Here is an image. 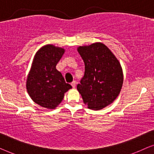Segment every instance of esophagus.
<instances>
[{
    "mask_svg": "<svg viewBox=\"0 0 154 154\" xmlns=\"http://www.w3.org/2000/svg\"><path fill=\"white\" fill-rule=\"evenodd\" d=\"M71 86H72V87L74 88L75 87V85H76V82H75V81H73L72 83H71Z\"/></svg>",
    "mask_w": 154,
    "mask_h": 154,
    "instance_id": "1",
    "label": "esophagus"
}]
</instances>
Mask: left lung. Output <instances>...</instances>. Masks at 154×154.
Returning <instances> with one entry per match:
<instances>
[{
  "mask_svg": "<svg viewBox=\"0 0 154 154\" xmlns=\"http://www.w3.org/2000/svg\"><path fill=\"white\" fill-rule=\"evenodd\" d=\"M78 52L85 63V73L77 90L88 109L100 110L111 104L121 92L123 83L121 66L102 43L80 46Z\"/></svg>",
  "mask_w": 154,
  "mask_h": 154,
  "instance_id": "obj_1",
  "label": "left lung"
}]
</instances>
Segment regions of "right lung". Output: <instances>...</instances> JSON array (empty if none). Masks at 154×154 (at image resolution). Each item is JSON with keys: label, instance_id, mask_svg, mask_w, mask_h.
Wrapping results in <instances>:
<instances>
[{"label": "right lung", "instance_id": "add662e5", "mask_svg": "<svg viewBox=\"0 0 154 154\" xmlns=\"http://www.w3.org/2000/svg\"><path fill=\"white\" fill-rule=\"evenodd\" d=\"M64 49L46 45L36 52L27 77L26 90L32 100L45 108L55 109L71 85L66 83L56 65Z\"/></svg>", "mask_w": 154, "mask_h": 154}]
</instances>
